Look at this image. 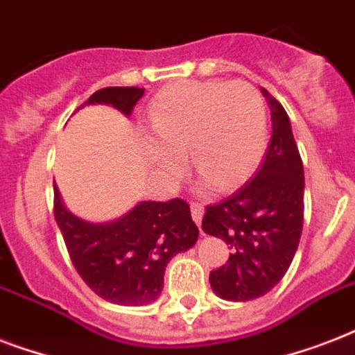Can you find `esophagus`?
Instances as JSON below:
<instances>
[{"label":"esophagus","mask_w":355,"mask_h":355,"mask_svg":"<svg viewBox=\"0 0 355 355\" xmlns=\"http://www.w3.org/2000/svg\"><path fill=\"white\" fill-rule=\"evenodd\" d=\"M202 216H205V206L200 205V202H191V217H193V221L197 225H200Z\"/></svg>","instance_id":"34e87169"}]
</instances>
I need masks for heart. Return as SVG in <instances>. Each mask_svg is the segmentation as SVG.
Returning a JSON list of instances; mask_svg holds the SVG:
<instances>
[{
    "label": "heart",
    "instance_id": "1",
    "mask_svg": "<svg viewBox=\"0 0 355 355\" xmlns=\"http://www.w3.org/2000/svg\"><path fill=\"white\" fill-rule=\"evenodd\" d=\"M147 153L167 178L189 155L205 184L230 189L256 169L267 139L263 99L245 80H178L162 88L147 114Z\"/></svg>",
    "mask_w": 355,
    "mask_h": 355
}]
</instances>
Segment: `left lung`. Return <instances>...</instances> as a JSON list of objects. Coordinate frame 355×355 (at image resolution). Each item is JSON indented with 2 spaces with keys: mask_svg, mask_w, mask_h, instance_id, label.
Returning a JSON list of instances; mask_svg holds the SVG:
<instances>
[{
  "mask_svg": "<svg viewBox=\"0 0 355 355\" xmlns=\"http://www.w3.org/2000/svg\"><path fill=\"white\" fill-rule=\"evenodd\" d=\"M269 99L272 136L256 177L217 205L206 206L202 230L230 245L232 254L210 272L211 289L245 302L269 293L289 269L304 225V167L291 123Z\"/></svg>",
  "mask_w": 355,
  "mask_h": 355,
  "instance_id": "1",
  "label": "left lung"
}]
</instances>
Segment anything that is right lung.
Instances as JSON below:
<instances>
[{
  "label": "right lung",
  "mask_w": 355,
  "mask_h": 355,
  "mask_svg": "<svg viewBox=\"0 0 355 355\" xmlns=\"http://www.w3.org/2000/svg\"><path fill=\"white\" fill-rule=\"evenodd\" d=\"M144 92L136 86H110L97 90L85 105L105 103L130 116ZM53 205L75 270L96 295L121 306L155 302L164 289L169 259L193 247L199 237L184 199L144 200L116 221L103 225L69 214L57 186Z\"/></svg>",
  "instance_id": "obj_1"
}]
</instances>
